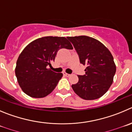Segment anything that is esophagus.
Masks as SVG:
<instances>
[{"label": "esophagus", "instance_id": "obj_1", "mask_svg": "<svg viewBox=\"0 0 132 132\" xmlns=\"http://www.w3.org/2000/svg\"><path fill=\"white\" fill-rule=\"evenodd\" d=\"M63 74H64V76H67V77H68V76H70V74L67 73L66 72H63Z\"/></svg>", "mask_w": 132, "mask_h": 132}]
</instances>
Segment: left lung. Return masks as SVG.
Segmentation results:
<instances>
[{
	"mask_svg": "<svg viewBox=\"0 0 132 132\" xmlns=\"http://www.w3.org/2000/svg\"><path fill=\"white\" fill-rule=\"evenodd\" d=\"M67 38L73 44L80 63L87 66L85 74L78 75V82L72 85V89L85 100L100 98L110 88L116 73L112 54L94 38L85 35Z\"/></svg>",
	"mask_w": 132,
	"mask_h": 132,
	"instance_id": "8db88e82",
	"label": "left lung"
}]
</instances>
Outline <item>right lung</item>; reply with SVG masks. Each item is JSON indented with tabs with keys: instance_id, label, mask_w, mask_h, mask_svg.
Returning a JSON list of instances; mask_svg holds the SVG:
<instances>
[{
	"instance_id": "1",
	"label": "right lung",
	"mask_w": 132,
	"mask_h": 132,
	"mask_svg": "<svg viewBox=\"0 0 132 132\" xmlns=\"http://www.w3.org/2000/svg\"><path fill=\"white\" fill-rule=\"evenodd\" d=\"M61 48L73 47L64 37L47 36L34 40L23 50L18 59L15 73L26 94L43 98L54 89L63 74L53 72L48 66H51Z\"/></svg>"
}]
</instances>
